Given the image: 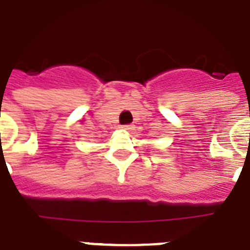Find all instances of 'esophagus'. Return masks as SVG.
<instances>
[{
	"mask_svg": "<svg viewBox=\"0 0 250 250\" xmlns=\"http://www.w3.org/2000/svg\"><path fill=\"white\" fill-rule=\"evenodd\" d=\"M121 129L125 130V131H130V130H133V125H123Z\"/></svg>",
	"mask_w": 250,
	"mask_h": 250,
	"instance_id": "esophagus-1",
	"label": "esophagus"
}]
</instances>
